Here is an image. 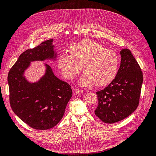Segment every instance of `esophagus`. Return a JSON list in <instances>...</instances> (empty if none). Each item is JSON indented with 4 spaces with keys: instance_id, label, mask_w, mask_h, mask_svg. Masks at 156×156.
Wrapping results in <instances>:
<instances>
[{
    "instance_id": "34e87169",
    "label": "esophagus",
    "mask_w": 156,
    "mask_h": 156,
    "mask_svg": "<svg viewBox=\"0 0 156 156\" xmlns=\"http://www.w3.org/2000/svg\"><path fill=\"white\" fill-rule=\"evenodd\" d=\"M74 91H75V94H83L84 92L83 90H79V89H77V88H75L74 90Z\"/></svg>"
}]
</instances>
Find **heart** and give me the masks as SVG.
<instances>
[{
    "label": "heart",
    "mask_w": 156,
    "mask_h": 156,
    "mask_svg": "<svg viewBox=\"0 0 156 156\" xmlns=\"http://www.w3.org/2000/svg\"><path fill=\"white\" fill-rule=\"evenodd\" d=\"M57 63L66 79H74L83 68L85 72L79 81L81 85L88 87L96 84L98 87H103L116 78L119 57L114 50L105 49L101 44L86 40L71 46L69 54H60Z\"/></svg>",
    "instance_id": "obj_1"
}]
</instances>
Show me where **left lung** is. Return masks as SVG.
I'll use <instances>...</instances> for the list:
<instances>
[{"label": "left lung", "mask_w": 156, "mask_h": 156, "mask_svg": "<svg viewBox=\"0 0 156 156\" xmlns=\"http://www.w3.org/2000/svg\"><path fill=\"white\" fill-rule=\"evenodd\" d=\"M120 53L121 62L116 78L96 92L98 105L94 112L107 124L123 120L135 111L143 82L142 71L131 51L124 49Z\"/></svg>", "instance_id": "obj_1"}]
</instances>
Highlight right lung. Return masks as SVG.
I'll list each match as a JSON object with an SVG mask.
<instances>
[{
  "mask_svg": "<svg viewBox=\"0 0 156 156\" xmlns=\"http://www.w3.org/2000/svg\"><path fill=\"white\" fill-rule=\"evenodd\" d=\"M53 39L42 42L20 56L8 75L10 103L12 111L32 128L45 130L55 127L62 119L72 96L66 82L56 77L49 65L38 81L30 83L24 76L30 62L55 60Z\"/></svg>",
  "mask_w": 156,
  "mask_h": 156,
  "instance_id": "obj_1",
  "label": "right lung"
}]
</instances>
